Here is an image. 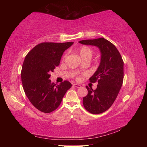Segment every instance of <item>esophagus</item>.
<instances>
[{
    "label": "esophagus",
    "mask_w": 147,
    "mask_h": 147,
    "mask_svg": "<svg viewBox=\"0 0 147 147\" xmlns=\"http://www.w3.org/2000/svg\"><path fill=\"white\" fill-rule=\"evenodd\" d=\"M73 86H75L76 88H80V87L82 86H81L80 85H78V84H75V83L73 84Z\"/></svg>",
    "instance_id": "obj_1"
}]
</instances>
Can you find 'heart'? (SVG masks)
I'll return each mask as SVG.
<instances>
[{
  "instance_id": "1",
  "label": "heart",
  "mask_w": 147,
  "mask_h": 147,
  "mask_svg": "<svg viewBox=\"0 0 147 147\" xmlns=\"http://www.w3.org/2000/svg\"><path fill=\"white\" fill-rule=\"evenodd\" d=\"M78 52L80 57H82L83 60H84V59H89L90 60V59L92 58L93 54V50L90 48V47L86 45L80 47L78 49ZM65 57H66V55H64L63 57V59H64ZM76 78L78 80H80L81 78L80 75H77Z\"/></svg>"
}]
</instances>
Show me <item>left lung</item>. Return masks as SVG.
<instances>
[{
    "label": "left lung",
    "instance_id": "8db88e82",
    "mask_svg": "<svg viewBox=\"0 0 147 147\" xmlns=\"http://www.w3.org/2000/svg\"><path fill=\"white\" fill-rule=\"evenodd\" d=\"M83 45L97 47L101 53L100 63L90 82H97L96 90L86 86L88 94L83 98L84 107L92 114H100L113 104L123 85L124 62L114 44L104 38L84 40Z\"/></svg>",
    "mask_w": 147,
    "mask_h": 147
}]
</instances>
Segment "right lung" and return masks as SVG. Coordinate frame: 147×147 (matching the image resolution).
<instances>
[{
    "label": "right lung",
    "mask_w": 147,
    "mask_h": 147,
    "mask_svg": "<svg viewBox=\"0 0 147 147\" xmlns=\"http://www.w3.org/2000/svg\"><path fill=\"white\" fill-rule=\"evenodd\" d=\"M73 42L39 43L28 53L21 73L24 91L32 105L44 113H50L60 105L72 85L64 81L52 83L50 73L59 65L62 54Z\"/></svg>",
    "instance_id": "1"
}]
</instances>
